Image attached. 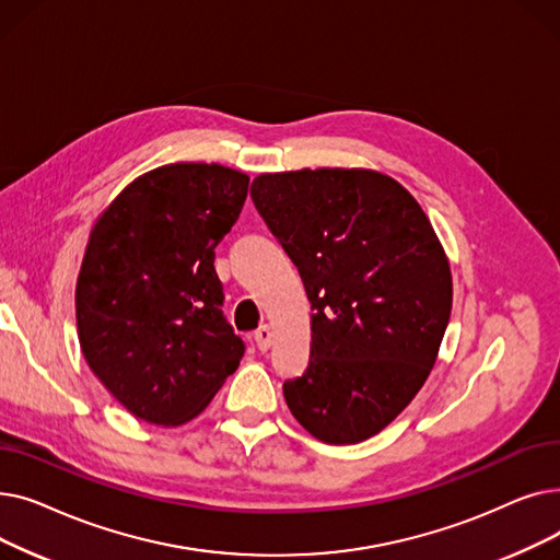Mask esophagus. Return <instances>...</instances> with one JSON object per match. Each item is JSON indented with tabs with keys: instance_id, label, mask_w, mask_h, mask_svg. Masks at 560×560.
<instances>
[{
	"instance_id": "34e87169",
	"label": "esophagus",
	"mask_w": 560,
	"mask_h": 560,
	"mask_svg": "<svg viewBox=\"0 0 560 560\" xmlns=\"http://www.w3.org/2000/svg\"><path fill=\"white\" fill-rule=\"evenodd\" d=\"M254 340H256V345H258L260 351H268L270 345H272V331H270V327H268V325H260V327L256 329V334H254Z\"/></svg>"
}]
</instances>
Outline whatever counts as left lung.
<instances>
[{
	"instance_id": "8db88e82",
	"label": "left lung",
	"mask_w": 560,
	"mask_h": 560,
	"mask_svg": "<svg viewBox=\"0 0 560 560\" xmlns=\"http://www.w3.org/2000/svg\"><path fill=\"white\" fill-rule=\"evenodd\" d=\"M252 199L313 308L308 368L283 384L290 413L322 443H361L435 363L452 313L445 249L416 197L374 170L258 174Z\"/></svg>"
}]
</instances>
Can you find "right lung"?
I'll use <instances>...</instances> for the list:
<instances>
[{
	"label": "right lung",
	"instance_id": "right-lung-1",
	"mask_svg": "<svg viewBox=\"0 0 560 560\" xmlns=\"http://www.w3.org/2000/svg\"><path fill=\"white\" fill-rule=\"evenodd\" d=\"M249 176L218 163L144 172L97 218L77 279L83 359L131 416L197 418L245 342L222 315L215 247L238 220Z\"/></svg>",
	"mask_w": 560,
	"mask_h": 560
}]
</instances>
